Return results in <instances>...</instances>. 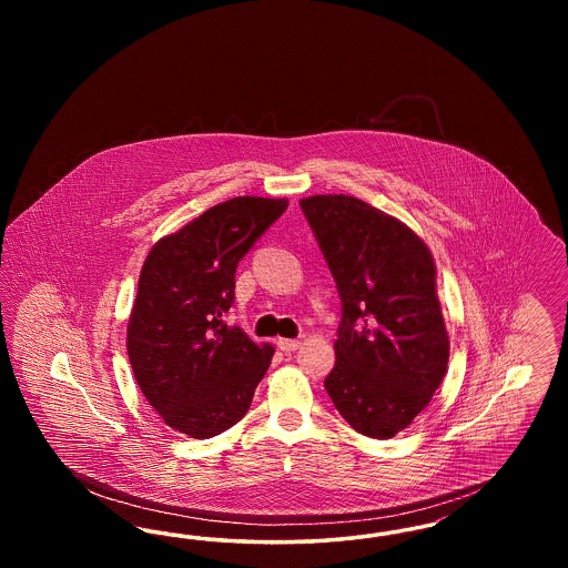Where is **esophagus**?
<instances>
[{
  "mask_svg": "<svg viewBox=\"0 0 568 568\" xmlns=\"http://www.w3.org/2000/svg\"><path fill=\"white\" fill-rule=\"evenodd\" d=\"M276 345H278V349L283 353H292L296 352L297 347H300V341H294V338H278Z\"/></svg>",
  "mask_w": 568,
  "mask_h": 568,
  "instance_id": "esophagus-1",
  "label": "esophagus"
}]
</instances>
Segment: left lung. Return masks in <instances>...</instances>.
I'll return each mask as SVG.
<instances>
[{
  "label": "left lung",
  "instance_id": "1",
  "mask_svg": "<svg viewBox=\"0 0 568 568\" xmlns=\"http://www.w3.org/2000/svg\"><path fill=\"white\" fill-rule=\"evenodd\" d=\"M341 296L325 389L353 430L392 438L433 400L449 338L434 260L405 223L352 195L300 200Z\"/></svg>",
  "mask_w": 568,
  "mask_h": 568
}]
</instances>
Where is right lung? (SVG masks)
<instances>
[{
    "instance_id": "obj_1",
    "label": "right lung",
    "mask_w": 568,
    "mask_h": 568,
    "mask_svg": "<svg viewBox=\"0 0 568 568\" xmlns=\"http://www.w3.org/2000/svg\"><path fill=\"white\" fill-rule=\"evenodd\" d=\"M287 206L251 195L216 204L155 244L142 266L130 364L149 405L191 438L241 422L271 366V345H255L223 317L234 304L239 262Z\"/></svg>"
}]
</instances>
